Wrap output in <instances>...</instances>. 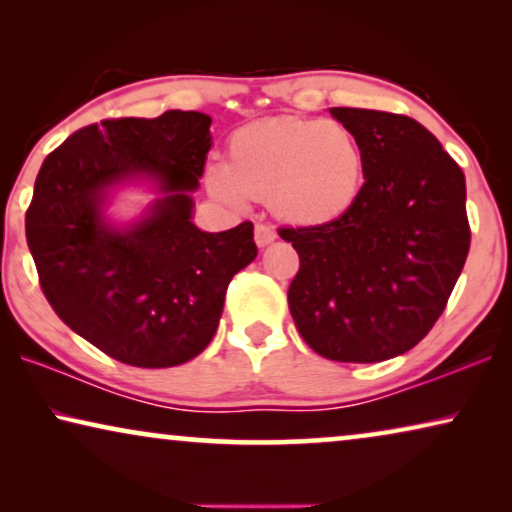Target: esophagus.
<instances>
[{
	"mask_svg": "<svg viewBox=\"0 0 512 512\" xmlns=\"http://www.w3.org/2000/svg\"><path fill=\"white\" fill-rule=\"evenodd\" d=\"M254 233H256V244H258V247H268V244H272V242L277 240L275 230H272L270 226H265V223H258Z\"/></svg>",
	"mask_w": 512,
	"mask_h": 512,
	"instance_id": "obj_1",
	"label": "esophagus"
}]
</instances>
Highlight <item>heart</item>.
<instances>
[{
	"instance_id": "heart-1",
	"label": "heart",
	"mask_w": 512,
	"mask_h": 512,
	"mask_svg": "<svg viewBox=\"0 0 512 512\" xmlns=\"http://www.w3.org/2000/svg\"><path fill=\"white\" fill-rule=\"evenodd\" d=\"M205 184L233 207L268 198L282 221L324 226L342 219L361 198L366 153L359 137L338 121L268 118L233 132L228 165H207Z\"/></svg>"
}]
</instances>
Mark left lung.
<instances>
[{
    "label": "left lung",
    "mask_w": 512,
    "mask_h": 512,
    "mask_svg": "<svg viewBox=\"0 0 512 512\" xmlns=\"http://www.w3.org/2000/svg\"><path fill=\"white\" fill-rule=\"evenodd\" d=\"M331 116L359 137L366 184L342 219L279 228L300 256L289 310L326 359L387 361L431 331L464 270L466 179L415 118L352 107Z\"/></svg>",
    "instance_id": "left-lung-1"
}]
</instances>
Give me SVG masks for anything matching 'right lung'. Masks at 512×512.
I'll use <instances>...</instances> for the list:
<instances>
[{
  "label": "right lung",
  "mask_w": 512,
  "mask_h": 512,
  "mask_svg": "<svg viewBox=\"0 0 512 512\" xmlns=\"http://www.w3.org/2000/svg\"><path fill=\"white\" fill-rule=\"evenodd\" d=\"M212 118L165 111L109 118L48 153L25 214L27 247L55 314L111 359L170 368L198 356L219 326L226 289L254 261V223L205 233L193 191L212 149ZM151 180L159 198L116 227V185Z\"/></svg>",
  "instance_id": "1"
}]
</instances>
